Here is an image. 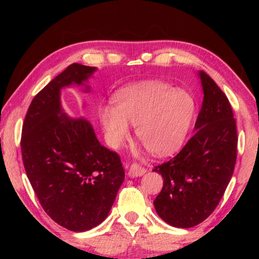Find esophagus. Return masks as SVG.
Returning a JSON list of instances; mask_svg holds the SVG:
<instances>
[{"label":"esophagus","mask_w":259,"mask_h":259,"mask_svg":"<svg viewBox=\"0 0 259 259\" xmlns=\"http://www.w3.org/2000/svg\"><path fill=\"white\" fill-rule=\"evenodd\" d=\"M145 172L146 169L139 164H131L128 169V176L133 178L143 176V175H145Z\"/></svg>","instance_id":"obj_1"}]
</instances>
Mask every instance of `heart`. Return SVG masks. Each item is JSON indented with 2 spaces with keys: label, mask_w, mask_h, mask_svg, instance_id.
Returning <instances> with one entry per match:
<instances>
[{
  "label": "heart",
  "mask_w": 259,
  "mask_h": 259,
  "mask_svg": "<svg viewBox=\"0 0 259 259\" xmlns=\"http://www.w3.org/2000/svg\"><path fill=\"white\" fill-rule=\"evenodd\" d=\"M114 105L100 111L109 146L119 148L124 143L130 123L136 125L137 138L157 156L170 155L182 147L196 108L191 94L160 82L125 88L115 95Z\"/></svg>",
  "instance_id": "heart-1"
}]
</instances>
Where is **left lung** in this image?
<instances>
[{
  "mask_svg": "<svg viewBox=\"0 0 259 259\" xmlns=\"http://www.w3.org/2000/svg\"><path fill=\"white\" fill-rule=\"evenodd\" d=\"M203 90L194 136L178 154L153 171L163 178L154 200L160 218L178 229L207 219L224 195L234 171L236 123L225 94L208 74L198 73Z\"/></svg>",
  "mask_w": 259,
  "mask_h": 259,
  "instance_id": "obj_1",
  "label": "left lung"
}]
</instances>
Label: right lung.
Returning <instances> with one entry per match:
<instances>
[{
  "instance_id": "right-lung-1",
  "label": "right lung",
  "mask_w": 259,
  "mask_h": 259,
  "mask_svg": "<svg viewBox=\"0 0 259 259\" xmlns=\"http://www.w3.org/2000/svg\"><path fill=\"white\" fill-rule=\"evenodd\" d=\"M96 67L72 64L35 96L26 114L21 154L30 185L45 211L73 232L106 219L124 181L120 156L103 146L93 125L61 107L63 88L87 84Z\"/></svg>"
}]
</instances>
